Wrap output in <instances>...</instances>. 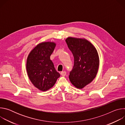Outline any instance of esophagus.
I'll return each instance as SVG.
<instances>
[{"label":"esophagus","instance_id":"1","mask_svg":"<svg viewBox=\"0 0 125 125\" xmlns=\"http://www.w3.org/2000/svg\"><path fill=\"white\" fill-rule=\"evenodd\" d=\"M60 74L62 76H65L66 75V72H65V71H62V72H61Z\"/></svg>","mask_w":125,"mask_h":125}]
</instances>
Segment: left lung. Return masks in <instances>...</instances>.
<instances>
[{
	"label": "left lung",
	"instance_id": "obj_1",
	"mask_svg": "<svg viewBox=\"0 0 125 125\" xmlns=\"http://www.w3.org/2000/svg\"><path fill=\"white\" fill-rule=\"evenodd\" d=\"M65 41L74 58L69 80L76 87L82 89L97 75L99 65L98 52L94 45L85 39L68 37Z\"/></svg>",
	"mask_w": 125,
	"mask_h": 125
}]
</instances>
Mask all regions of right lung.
<instances>
[{
	"label": "right lung",
	"mask_w": 125,
	"mask_h": 125,
	"mask_svg": "<svg viewBox=\"0 0 125 125\" xmlns=\"http://www.w3.org/2000/svg\"><path fill=\"white\" fill-rule=\"evenodd\" d=\"M55 46L54 42L39 43L30 52L27 58L28 77L33 85L41 91L49 90L60 76L50 58Z\"/></svg>",
	"instance_id": "obj_1"
}]
</instances>
